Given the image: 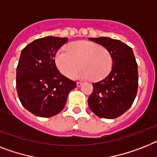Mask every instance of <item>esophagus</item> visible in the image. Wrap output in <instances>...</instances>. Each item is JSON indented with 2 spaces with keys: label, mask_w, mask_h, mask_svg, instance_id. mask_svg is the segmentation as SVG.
Listing matches in <instances>:
<instances>
[{
  "label": "esophagus",
  "mask_w": 157,
  "mask_h": 157,
  "mask_svg": "<svg viewBox=\"0 0 157 157\" xmlns=\"http://www.w3.org/2000/svg\"><path fill=\"white\" fill-rule=\"evenodd\" d=\"M82 84H83L82 82H77L76 83V85H77L78 87H80V86H81V85H82Z\"/></svg>",
  "instance_id": "1"
}]
</instances>
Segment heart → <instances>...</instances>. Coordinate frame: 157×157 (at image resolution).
Instances as JSON below:
<instances>
[{"mask_svg": "<svg viewBox=\"0 0 157 157\" xmlns=\"http://www.w3.org/2000/svg\"><path fill=\"white\" fill-rule=\"evenodd\" d=\"M55 61L58 69L68 78H75L80 67L81 78L101 81L109 74L113 57L107 48L95 43L78 41L67 46V51H59ZM81 63L80 64L79 63Z\"/></svg>", "mask_w": 157, "mask_h": 157, "instance_id": "1", "label": "heart"}]
</instances>
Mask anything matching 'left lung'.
<instances>
[{
    "label": "left lung",
    "mask_w": 157,
    "mask_h": 157,
    "mask_svg": "<svg viewBox=\"0 0 157 157\" xmlns=\"http://www.w3.org/2000/svg\"><path fill=\"white\" fill-rule=\"evenodd\" d=\"M107 48L113 57V67L105 78L94 83L88 104L100 118H118L132 106L138 90V66L132 48L107 37L90 38Z\"/></svg>",
    "instance_id": "8db88e82"
}]
</instances>
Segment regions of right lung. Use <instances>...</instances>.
I'll return each instance as SVG.
<instances>
[{
    "label": "right lung",
    "instance_id": "obj_1",
    "mask_svg": "<svg viewBox=\"0 0 157 157\" xmlns=\"http://www.w3.org/2000/svg\"><path fill=\"white\" fill-rule=\"evenodd\" d=\"M67 38L48 36L36 39L22 49L17 67L16 86L24 107L39 117L59 114L76 83L57 69L55 57Z\"/></svg>",
    "mask_w": 157,
    "mask_h": 157
}]
</instances>
